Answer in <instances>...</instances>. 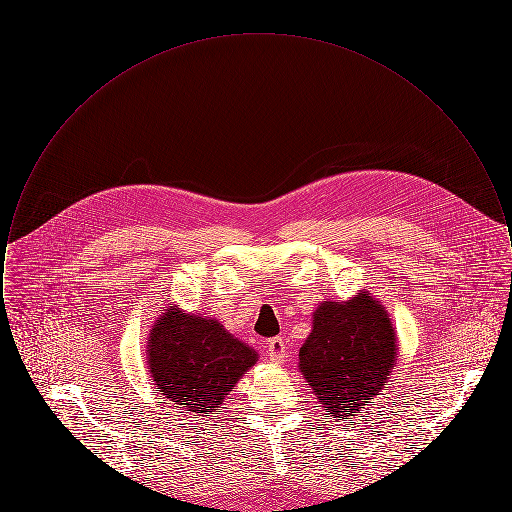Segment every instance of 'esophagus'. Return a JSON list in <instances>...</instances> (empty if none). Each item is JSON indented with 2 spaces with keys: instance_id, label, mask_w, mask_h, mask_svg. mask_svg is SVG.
Segmentation results:
<instances>
[{
  "instance_id": "1",
  "label": "esophagus",
  "mask_w": 512,
  "mask_h": 512,
  "mask_svg": "<svg viewBox=\"0 0 512 512\" xmlns=\"http://www.w3.org/2000/svg\"><path fill=\"white\" fill-rule=\"evenodd\" d=\"M267 351L268 359H270L272 363L280 365V363H284V359H286L288 345H286V341L282 340V338H272V340L268 341Z\"/></svg>"
}]
</instances>
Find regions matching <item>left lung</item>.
Returning a JSON list of instances; mask_svg holds the SVG:
<instances>
[{"mask_svg": "<svg viewBox=\"0 0 512 512\" xmlns=\"http://www.w3.org/2000/svg\"><path fill=\"white\" fill-rule=\"evenodd\" d=\"M313 318L299 368L326 413L349 416L386 386L397 353L390 317L361 293L345 303H320Z\"/></svg>", "mask_w": 512, "mask_h": 512, "instance_id": "obj_1", "label": "left lung"}]
</instances>
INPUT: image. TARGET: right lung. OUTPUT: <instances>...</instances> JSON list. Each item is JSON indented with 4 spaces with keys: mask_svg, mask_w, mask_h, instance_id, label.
I'll return each mask as SVG.
<instances>
[{
    "mask_svg": "<svg viewBox=\"0 0 512 512\" xmlns=\"http://www.w3.org/2000/svg\"><path fill=\"white\" fill-rule=\"evenodd\" d=\"M257 353L213 318L167 309L149 334L147 363L155 391L180 409L211 416Z\"/></svg>",
    "mask_w": 512,
    "mask_h": 512,
    "instance_id": "obj_1",
    "label": "right lung"
}]
</instances>
